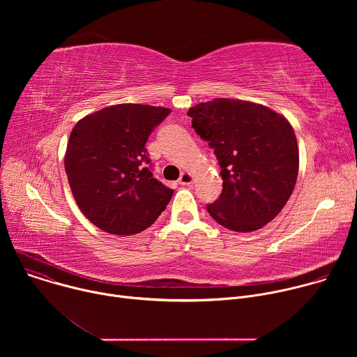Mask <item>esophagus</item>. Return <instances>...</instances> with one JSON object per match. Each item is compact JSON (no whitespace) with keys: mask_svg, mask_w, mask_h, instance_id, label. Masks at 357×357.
Masks as SVG:
<instances>
[{"mask_svg":"<svg viewBox=\"0 0 357 357\" xmlns=\"http://www.w3.org/2000/svg\"><path fill=\"white\" fill-rule=\"evenodd\" d=\"M193 175L189 172H182L181 178H179V183L181 185H192L193 183Z\"/></svg>","mask_w":357,"mask_h":357,"instance_id":"obj_1","label":"esophagus"}]
</instances>
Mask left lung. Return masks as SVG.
<instances>
[{
    "mask_svg": "<svg viewBox=\"0 0 357 357\" xmlns=\"http://www.w3.org/2000/svg\"><path fill=\"white\" fill-rule=\"evenodd\" d=\"M192 127L209 142L223 190L208 205L223 227L248 233L270 223L292 195L299 151L289 121L251 101L215 98L189 109Z\"/></svg>",
    "mask_w": 357,
    "mask_h": 357,
    "instance_id": "8db88e82",
    "label": "left lung"
}]
</instances>
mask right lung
I'll use <instances>...</instances> for the list:
<instances>
[{
  "instance_id": "add662e5",
  "label": "right lung",
  "mask_w": 357,
  "mask_h": 357,
  "mask_svg": "<svg viewBox=\"0 0 357 357\" xmlns=\"http://www.w3.org/2000/svg\"><path fill=\"white\" fill-rule=\"evenodd\" d=\"M169 113L124 103L91 113L73 127L65 169L79 209L98 229L137 234L165 211L174 190L152 176L145 142Z\"/></svg>"
}]
</instances>
